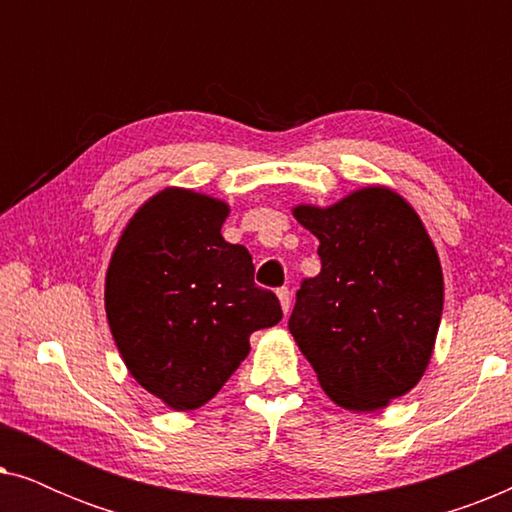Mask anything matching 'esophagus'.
<instances>
[{
	"mask_svg": "<svg viewBox=\"0 0 512 512\" xmlns=\"http://www.w3.org/2000/svg\"><path fill=\"white\" fill-rule=\"evenodd\" d=\"M277 298H279V305H282L284 314H289V310H291V291L289 289H279Z\"/></svg>",
	"mask_w": 512,
	"mask_h": 512,
	"instance_id": "esophagus-1",
	"label": "esophagus"
}]
</instances>
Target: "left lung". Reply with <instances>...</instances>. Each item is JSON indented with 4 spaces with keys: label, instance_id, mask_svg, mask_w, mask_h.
<instances>
[{
    "label": "left lung",
    "instance_id": "8db88e82",
    "mask_svg": "<svg viewBox=\"0 0 512 512\" xmlns=\"http://www.w3.org/2000/svg\"><path fill=\"white\" fill-rule=\"evenodd\" d=\"M293 216L319 240L321 272L303 279L289 331L321 389L373 412L422 380L443 317V270L415 209L387 186Z\"/></svg>",
    "mask_w": 512,
    "mask_h": 512
}]
</instances>
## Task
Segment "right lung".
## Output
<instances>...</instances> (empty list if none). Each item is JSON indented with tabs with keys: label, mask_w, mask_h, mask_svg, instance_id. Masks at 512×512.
<instances>
[{
	"label": "right lung",
	"mask_w": 512,
	"mask_h": 512,
	"mask_svg": "<svg viewBox=\"0 0 512 512\" xmlns=\"http://www.w3.org/2000/svg\"><path fill=\"white\" fill-rule=\"evenodd\" d=\"M223 200L165 188L118 240L104 284L111 335L130 375L167 408L186 412L219 394L249 354V335L282 319L254 284L242 244L223 240Z\"/></svg>",
	"instance_id": "obj_1"
}]
</instances>
